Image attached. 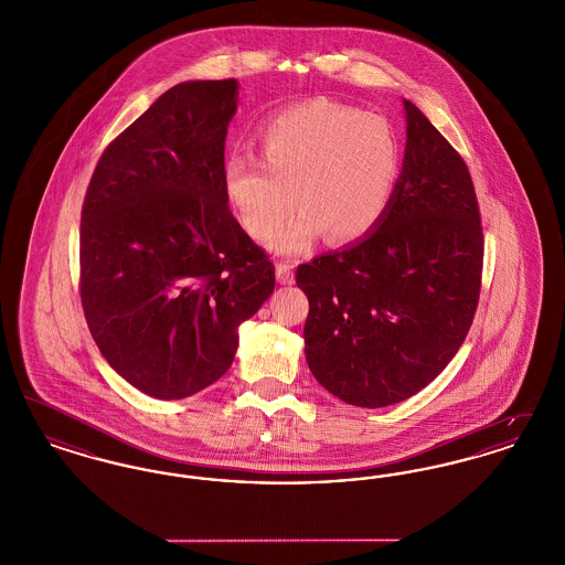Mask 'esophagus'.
<instances>
[{
	"label": "esophagus",
	"mask_w": 565,
	"mask_h": 565,
	"mask_svg": "<svg viewBox=\"0 0 565 565\" xmlns=\"http://www.w3.org/2000/svg\"><path fill=\"white\" fill-rule=\"evenodd\" d=\"M275 269H277V281L279 284H284V286L295 284V270H292L290 263H277Z\"/></svg>",
	"instance_id": "34e87169"
}]
</instances>
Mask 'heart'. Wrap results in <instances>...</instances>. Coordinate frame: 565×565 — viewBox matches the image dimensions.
Instances as JSON below:
<instances>
[{"instance_id": "obj_1", "label": "heart", "mask_w": 565, "mask_h": 565, "mask_svg": "<svg viewBox=\"0 0 565 565\" xmlns=\"http://www.w3.org/2000/svg\"><path fill=\"white\" fill-rule=\"evenodd\" d=\"M260 154L224 164V194L256 242L277 237L279 252H300L326 231L330 242H358L387 214L401 178V143L383 116L305 102L275 114L260 129Z\"/></svg>"}]
</instances>
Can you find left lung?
I'll list each match as a JSON object with an SVG mask.
<instances>
[{
	"label": "left lung",
	"mask_w": 565,
	"mask_h": 565,
	"mask_svg": "<svg viewBox=\"0 0 565 565\" xmlns=\"http://www.w3.org/2000/svg\"><path fill=\"white\" fill-rule=\"evenodd\" d=\"M406 150L373 233L296 269L309 298L305 358L345 403H403L461 348L481 295L483 226L456 148L404 99Z\"/></svg>",
	"instance_id": "left-lung-1"
}]
</instances>
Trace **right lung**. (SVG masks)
Returning a JSON list of instances; mask_svg holds the SVG:
<instances>
[{
    "label": "right lung",
    "mask_w": 565,
    "mask_h": 565,
    "mask_svg": "<svg viewBox=\"0 0 565 565\" xmlns=\"http://www.w3.org/2000/svg\"><path fill=\"white\" fill-rule=\"evenodd\" d=\"M237 81L182 82L109 141L81 220L82 309L109 366L180 401L233 364L239 323L275 288L269 254L224 194Z\"/></svg>",
    "instance_id": "right-lung-1"
}]
</instances>
